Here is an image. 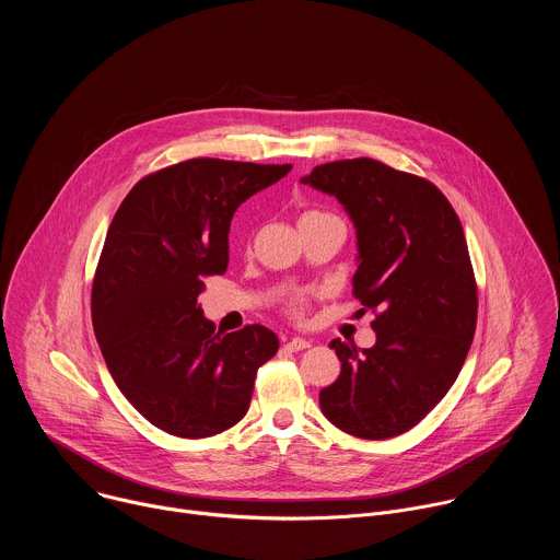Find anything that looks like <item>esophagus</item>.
<instances>
[{
    "label": "esophagus",
    "instance_id": "34e87169",
    "mask_svg": "<svg viewBox=\"0 0 560 560\" xmlns=\"http://www.w3.org/2000/svg\"><path fill=\"white\" fill-rule=\"evenodd\" d=\"M312 343L307 341V339H299V337H294V339H290L288 343H285V350H290V352H301V350H307Z\"/></svg>",
    "mask_w": 560,
    "mask_h": 560
}]
</instances>
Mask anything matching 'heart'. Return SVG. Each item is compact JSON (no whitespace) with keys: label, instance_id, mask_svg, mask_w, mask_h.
I'll return each mask as SVG.
<instances>
[{"label":"heart","instance_id":"1","mask_svg":"<svg viewBox=\"0 0 560 560\" xmlns=\"http://www.w3.org/2000/svg\"><path fill=\"white\" fill-rule=\"evenodd\" d=\"M307 214H316V212H307ZM305 307H307V294L305 292H296L288 299V312L296 318H301L305 314Z\"/></svg>","mask_w":560,"mask_h":560}]
</instances>
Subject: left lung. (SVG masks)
<instances>
[{"mask_svg":"<svg viewBox=\"0 0 560 560\" xmlns=\"http://www.w3.org/2000/svg\"><path fill=\"white\" fill-rule=\"evenodd\" d=\"M301 182L335 195L352 217V294L376 314L372 348L330 343L341 374L318 406L352 436H398L447 394L474 339L478 292L463 225L432 182L370 156L316 166Z\"/></svg>","mask_w":560,"mask_h":560,"instance_id":"8db88e82","label":"left lung"}]
</instances>
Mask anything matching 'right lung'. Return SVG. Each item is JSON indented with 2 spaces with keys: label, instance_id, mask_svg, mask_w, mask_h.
Here are the masks:
<instances>
[{
  "label": "right lung",
  "instance_id": "right-lung-1",
  "mask_svg": "<svg viewBox=\"0 0 560 560\" xmlns=\"http://www.w3.org/2000/svg\"><path fill=\"white\" fill-rule=\"evenodd\" d=\"M290 171L188 159L139 179L115 212L93 279V328L117 387L154 428L206 439L246 417L279 339L259 324L217 332L197 296L228 270L234 210Z\"/></svg>",
  "mask_w": 560,
  "mask_h": 560
}]
</instances>
